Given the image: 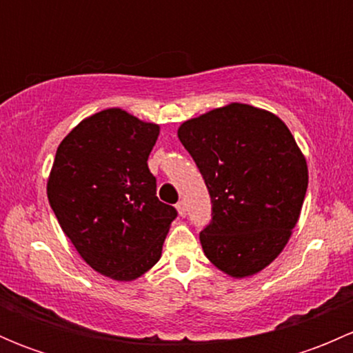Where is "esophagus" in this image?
I'll use <instances>...</instances> for the list:
<instances>
[{"mask_svg":"<svg viewBox=\"0 0 353 353\" xmlns=\"http://www.w3.org/2000/svg\"><path fill=\"white\" fill-rule=\"evenodd\" d=\"M176 208H177V213H179L181 216L186 215V203L179 201V203H177V205H176Z\"/></svg>","mask_w":353,"mask_h":353,"instance_id":"esophagus-1","label":"esophagus"}]
</instances>
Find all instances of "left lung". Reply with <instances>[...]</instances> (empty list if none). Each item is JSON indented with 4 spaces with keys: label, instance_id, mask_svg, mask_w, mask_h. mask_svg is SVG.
<instances>
[{
    "label": "left lung",
    "instance_id": "8db88e82",
    "mask_svg": "<svg viewBox=\"0 0 353 353\" xmlns=\"http://www.w3.org/2000/svg\"><path fill=\"white\" fill-rule=\"evenodd\" d=\"M177 137L212 198L203 252L232 279L256 275L283 251L301 215L309 174L295 138L279 116L239 102L184 121Z\"/></svg>",
    "mask_w": 353,
    "mask_h": 353
}]
</instances>
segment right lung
I'll return each instance as SVG.
<instances>
[{
    "instance_id": "right-lung-1",
    "label": "right lung",
    "mask_w": 353,
    "mask_h": 353,
    "mask_svg": "<svg viewBox=\"0 0 353 353\" xmlns=\"http://www.w3.org/2000/svg\"><path fill=\"white\" fill-rule=\"evenodd\" d=\"M160 126L119 108L85 117L56 150L48 198L78 254L101 275L131 282L162 256L174 206L157 198L148 155Z\"/></svg>"
}]
</instances>
